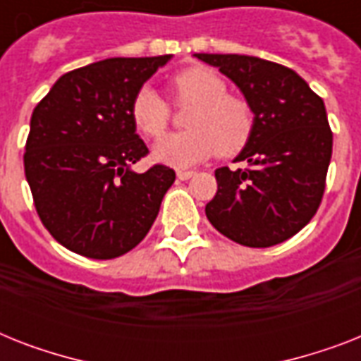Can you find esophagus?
Listing matches in <instances>:
<instances>
[{
  "mask_svg": "<svg viewBox=\"0 0 361 361\" xmlns=\"http://www.w3.org/2000/svg\"><path fill=\"white\" fill-rule=\"evenodd\" d=\"M195 174H197L195 170H178V172H176V176H178V180H181V181L191 180V178Z\"/></svg>",
  "mask_w": 361,
  "mask_h": 361,
  "instance_id": "34e87169",
  "label": "esophagus"
}]
</instances>
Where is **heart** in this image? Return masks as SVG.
Here are the masks:
<instances>
[{"label":"heart","instance_id":"obj_1","mask_svg":"<svg viewBox=\"0 0 361 361\" xmlns=\"http://www.w3.org/2000/svg\"><path fill=\"white\" fill-rule=\"evenodd\" d=\"M176 104H195L185 118L187 130L164 136L153 155L176 169H185L219 153L232 157L251 140L255 110L245 97L228 93L215 71L191 67L170 82ZM170 104L153 87L142 86L130 103V118L147 138L163 136L170 123Z\"/></svg>","mask_w":361,"mask_h":361}]
</instances>
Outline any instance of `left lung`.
<instances>
[{
  "label": "left lung",
  "mask_w": 361,
  "mask_h": 361,
  "mask_svg": "<svg viewBox=\"0 0 361 361\" xmlns=\"http://www.w3.org/2000/svg\"><path fill=\"white\" fill-rule=\"evenodd\" d=\"M219 67L255 110V130L236 161L215 170L206 217L240 245L271 247L302 231L326 189L331 135L324 101L285 65L238 54H195Z\"/></svg>",
  "instance_id": "1"
}]
</instances>
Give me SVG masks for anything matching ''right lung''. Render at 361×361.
I'll list each match as a JSON object with an SVG mask.
<instances>
[{
	"label": "right lung",
	"instance_id": "right-lung-1",
	"mask_svg": "<svg viewBox=\"0 0 361 361\" xmlns=\"http://www.w3.org/2000/svg\"><path fill=\"white\" fill-rule=\"evenodd\" d=\"M170 56L110 58L63 75L31 114L24 170L39 219L82 257L110 260L152 228L176 172L146 157L130 103Z\"/></svg>",
	"mask_w": 361,
	"mask_h": 361
}]
</instances>
